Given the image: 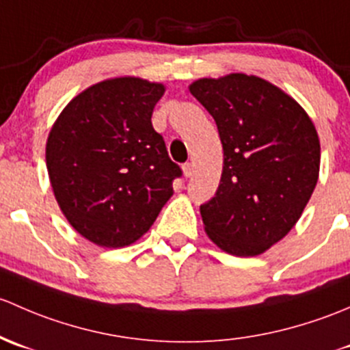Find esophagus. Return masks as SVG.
I'll list each match as a JSON object with an SVG mask.
<instances>
[{"instance_id": "esophagus-1", "label": "esophagus", "mask_w": 350, "mask_h": 350, "mask_svg": "<svg viewBox=\"0 0 350 350\" xmlns=\"http://www.w3.org/2000/svg\"><path fill=\"white\" fill-rule=\"evenodd\" d=\"M182 170H183V175H185L187 178H190V176H192V174H193V165L192 163H185L182 167Z\"/></svg>"}]
</instances>
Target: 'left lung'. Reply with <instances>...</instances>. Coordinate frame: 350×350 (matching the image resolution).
I'll use <instances>...</instances> for the list:
<instances>
[{
    "label": "left lung",
    "instance_id": "left-lung-1",
    "mask_svg": "<svg viewBox=\"0 0 350 350\" xmlns=\"http://www.w3.org/2000/svg\"><path fill=\"white\" fill-rule=\"evenodd\" d=\"M224 150L219 189L200 205L207 236L234 256H258L300 219L319 180L320 142L304 107L256 75L199 79Z\"/></svg>",
    "mask_w": 350,
    "mask_h": 350
}]
</instances>
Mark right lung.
I'll use <instances>...</instances> for the list:
<instances>
[{
    "label": "right lung",
    "instance_id": "1",
    "mask_svg": "<svg viewBox=\"0 0 350 350\" xmlns=\"http://www.w3.org/2000/svg\"><path fill=\"white\" fill-rule=\"evenodd\" d=\"M165 85L139 77L97 82L75 96L46 139L60 211L81 236L122 247L151 228L182 175L151 124Z\"/></svg>",
    "mask_w": 350,
    "mask_h": 350
}]
</instances>
